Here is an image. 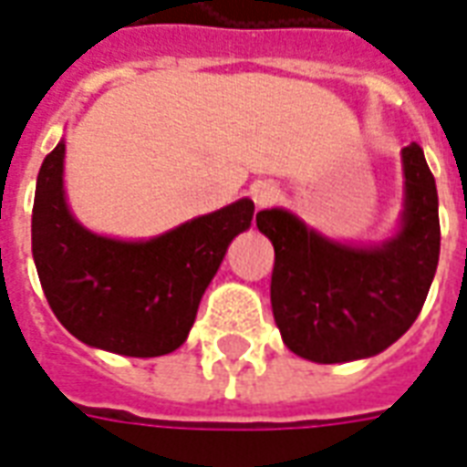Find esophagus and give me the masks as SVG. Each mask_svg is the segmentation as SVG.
Instances as JSON below:
<instances>
[{
  "instance_id": "1",
  "label": "esophagus",
  "mask_w": 467,
  "mask_h": 467,
  "mask_svg": "<svg viewBox=\"0 0 467 467\" xmlns=\"http://www.w3.org/2000/svg\"><path fill=\"white\" fill-rule=\"evenodd\" d=\"M277 195H279L277 185L269 181L254 182V185L250 188V198L257 207H269L272 202H275V200H277Z\"/></svg>"
}]
</instances>
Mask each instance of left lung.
Wrapping results in <instances>:
<instances>
[{
  "label": "left lung",
  "instance_id": "8db88e82",
  "mask_svg": "<svg viewBox=\"0 0 467 467\" xmlns=\"http://www.w3.org/2000/svg\"><path fill=\"white\" fill-rule=\"evenodd\" d=\"M406 215L374 250L329 243L286 210H262L257 227L275 244L272 312L296 357L341 364L400 339L423 309L441 252L438 192L416 143L403 148Z\"/></svg>",
  "mask_w": 467,
  "mask_h": 467
}]
</instances>
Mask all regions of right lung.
<instances>
[{
	"mask_svg": "<svg viewBox=\"0 0 467 467\" xmlns=\"http://www.w3.org/2000/svg\"><path fill=\"white\" fill-rule=\"evenodd\" d=\"M64 143L41 163L31 252L51 312L76 339L123 357H163L188 339L227 244L247 230L252 200L195 217L150 243L84 230L64 198Z\"/></svg>",
	"mask_w": 467,
	"mask_h": 467,
	"instance_id": "1",
	"label": "right lung"
}]
</instances>
